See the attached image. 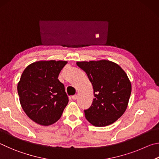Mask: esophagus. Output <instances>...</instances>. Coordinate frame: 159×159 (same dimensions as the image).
I'll list each match as a JSON object with an SVG mask.
<instances>
[{
	"label": "esophagus",
	"mask_w": 159,
	"mask_h": 159,
	"mask_svg": "<svg viewBox=\"0 0 159 159\" xmlns=\"http://www.w3.org/2000/svg\"><path fill=\"white\" fill-rule=\"evenodd\" d=\"M77 98V95H74V96H72V99L74 100V101H75V100H76Z\"/></svg>",
	"instance_id": "1"
}]
</instances>
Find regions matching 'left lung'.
<instances>
[{
  "label": "left lung",
  "instance_id": "1",
  "mask_svg": "<svg viewBox=\"0 0 159 159\" xmlns=\"http://www.w3.org/2000/svg\"><path fill=\"white\" fill-rule=\"evenodd\" d=\"M93 86L94 99L84 110L85 117L95 126L112 124L123 115L131 93V84L123 69L107 60L77 62Z\"/></svg>",
  "mask_w": 159,
  "mask_h": 159
}]
</instances>
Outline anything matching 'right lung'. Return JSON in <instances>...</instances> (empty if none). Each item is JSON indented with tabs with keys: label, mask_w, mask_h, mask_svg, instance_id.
Segmentation results:
<instances>
[{
	"label": "right lung",
	"mask_w": 159,
	"mask_h": 159,
	"mask_svg": "<svg viewBox=\"0 0 159 159\" xmlns=\"http://www.w3.org/2000/svg\"><path fill=\"white\" fill-rule=\"evenodd\" d=\"M67 61H42L30 64L18 83L19 101L25 113L43 126L61 118L68 102L64 85L58 79Z\"/></svg>",
	"instance_id": "obj_1"
}]
</instances>
